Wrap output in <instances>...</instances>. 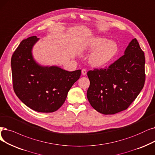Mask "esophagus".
<instances>
[{"instance_id": "esophagus-1", "label": "esophagus", "mask_w": 155, "mask_h": 155, "mask_svg": "<svg viewBox=\"0 0 155 155\" xmlns=\"http://www.w3.org/2000/svg\"><path fill=\"white\" fill-rule=\"evenodd\" d=\"M82 75H85L86 74H87V70L86 69H82Z\"/></svg>"}]
</instances>
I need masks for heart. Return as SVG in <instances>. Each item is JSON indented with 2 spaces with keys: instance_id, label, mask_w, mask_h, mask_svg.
I'll return each instance as SVG.
<instances>
[{
  "instance_id": "1",
  "label": "heart",
  "mask_w": 155,
  "mask_h": 155,
  "mask_svg": "<svg viewBox=\"0 0 155 155\" xmlns=\"http://www.w3.org/2000/svg\"><path fill=\"white\" fill-rule=\"evenodd\" d=\"M90 49H95L89 58L90 63L96 67L103 66L110 63L118 51L117 44L108 39L98 37L92 39L87 44Z\"/></svg>"
}]
</instances>
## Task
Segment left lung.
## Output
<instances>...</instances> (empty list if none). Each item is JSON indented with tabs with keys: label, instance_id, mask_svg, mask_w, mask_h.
I'll use <instances>...</instances> for the list:
<instances>
[{
	"label": "left lung",
	"instance_id": "8db88e82",
	"mask_svg": "<svg viewBox=\"0 0 155 155\" xmlns=\"http://www.w3.org/2000/svg\"><path fill=\"white\" fill-rule=\"evenodd\" d=\"M144 53L134 38L125 54L108 67L89 70L87 96L93 108L104 115L127 109L144 87Z\"/></svg>",
	"mask_w": 155,
	"mask_h": 155
}]
</instances>
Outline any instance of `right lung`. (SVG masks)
<instances>
[{
  "label": "right lung",
  "mask_w": 155,
  "mask_h": 155,
  "mask_svg": "<svg viewBox=\"0 0 155 155\" xmlns=\"http://www.w3.org/2000/svg\"><path fill=\"white\" fill-rule=\"evenodd\" d=\"M38 38L23 40L11 58L13 89L30 108L52 113L64 103L68 91L81 75V70H64L58 66L43 67L34 61L31 49Z\"/></svg>",
  "instance_id": "1"
}]
</instances>
